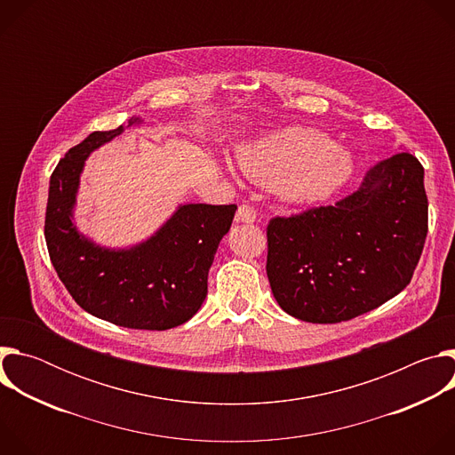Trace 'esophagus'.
I'll return each mask as SVG.
<instances>
[{
	"label": "esophagus",
	"mask_w": 455,
	"mask_h": 455,
	"mask_svg": "<svg viewBox=\"0 0 455 455\" xmlns=\"http://www.w3.org/2000/svg\"><path fill=\"white\" fill-rule=\"evenodd\" d=\"M255 218H257V214H255V209L251 205H248V204L239 205V209L235 212V221L237 223H253Z\"/></svg>",
	"instance_id": "1"
}]
</instances>
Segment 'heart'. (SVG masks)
Returning <instances> with one entry per match:
<instances>
[{"mask_svg": "<svg viewBox=\"0 0 455 455\" xmlns=\"http://www.w3.org/2000/svg\"><path fill=\"white\" fill-rule=\"evenodd\" d=\"M235 164L251 181L274 187L290 204L330 198L351 176L353 158L316 129L288 127L246 142Z\"/></svg>", "mask_w": 455, "mask_h": 455, "instance_id": "heart-1", "label": "heart"}]
</instances>
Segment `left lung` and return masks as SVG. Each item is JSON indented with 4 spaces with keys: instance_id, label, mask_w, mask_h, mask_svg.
Listing matches in <instances>:
<instances>
[{
    "instance_id": "8db88e82",
    "label": "left lung",
    "mask_w": 455,
    "mask_h": 455,
    "mask_svg": "<svg viewBox=\"0 0 455 455\" xmlns=\"http://www.w3.org/2000/svg\"><path fill=\"white\" fill-rule=\"evenodd\" d=\"M423 172L416 156L400 151L335 205L272 218L267 274L279 306L306 322L337 323L398 295L428 230Z\"/></svg>"
}]
</instances>
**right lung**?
Segmentation results:
<instances>
[{
    "instance_id": "1",
    "label": "right lung",
    "mask_w": 455,
    "mask_h": 455,
    "mask_svg": "<svg viewBox=\"0 0 455 455\" xmlns=\"http://www.w3.org/2000/svg\"><path fill=\"white\" fill-rule=\"evenodd\" d=\"M122 132V125L95 132L60 158L50 178L44 239L59 279L84 311L122 328L164 331L202 307L214 253L237 205H181L155 235L127 250L86 239L72 221L79 176L90 153Z\"/></svg>"
}]
</instances>
